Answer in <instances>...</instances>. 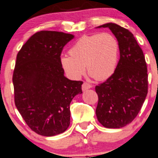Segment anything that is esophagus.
Instances as JSON below:
<instances>
[{"mask_svg":"<svg viewBox=\"0 0 158 158\" xmlns=\"http://www.w3.org/2000/svg\"><path fill=\"white\" fill-rule=\"evenodd\" d=\"M92 85H91V84L88 83V82H84V83L82 84V90H83V91L87 90V89L92 88Z\"/></svg>","mask_w":158,"mask_h":158,"instance_id":"obj_1","label":"esophagus"}]
</instances>
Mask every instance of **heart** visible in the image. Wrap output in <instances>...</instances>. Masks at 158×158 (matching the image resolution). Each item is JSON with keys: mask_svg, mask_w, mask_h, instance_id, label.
I'll list each match as a JSON object with an SVG mask.
<instances>
[{"mask_svg": "<svg viewBox=\"0 0 158 158\" xmlns=\"http://www.w3.org/2000/svg\"><path fill=\"white\" fill-rule=\"evenodd\" d=\"M70 56L60 57V66L66 76L79 79L85 72L96 80L111 77L117 68L119 44L113 35L108 33L83 36L69 49Z\"/></svg>", "mask_w": 158, "mask_h": 158, "instance_id": "obj_1", "label": "heart"}]
</instances>
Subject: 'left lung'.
<instances>
[{"mask_svg": "<svg viewBox=\"0 0 158 158\" xmlns=\"http://www.w3.org/2000/svg\"><path fill=\"white\" fill-rule=\"evenodd\" d=\"M108 27L119 44L120 60L114 74L95 86L98 102V122L108 128H120L138 115L148 94V69L144 53L134 35L113 23L97 27Z\"/></svg>", "mask_w": 158, "mask_h": 158, "instance_id": "1", "label": "left lung"}]
</instances>
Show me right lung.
Returning <instances> with one entry per match:
<instances>
[{"label":"right lung","instance_id":"right-lung-1","mask_svg":"<svg viewBox=\"0 0 158 158\" xmlns=\"http://www.w3.org/2000/svg\"><path fill=\"white\" fill-rule=\"evenodd\" d=\"M73 38L69 33L43 30L30 36L17 53L13 74L14 102L38 135L64 132L70 124V103L82 93L83 82L65 77L60 63L63 47Z\"/></svg>","mask_w":158,"mask_h":158}]
</instances>
